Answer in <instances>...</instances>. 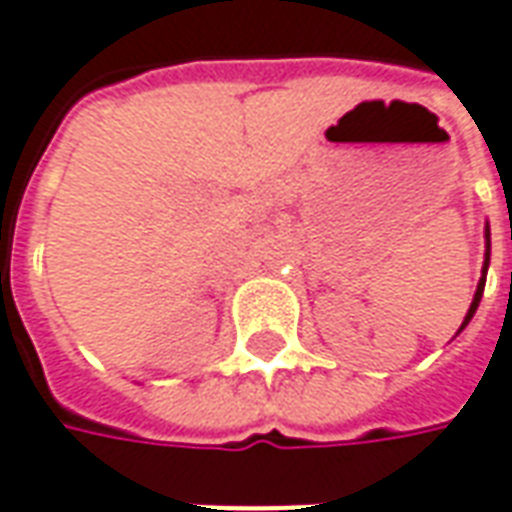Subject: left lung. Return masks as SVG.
I'll use <instances>...</instances> for the list:
<instances>
[{
	"mask_svg": "<svg viewBox=\"0 0 512 512\" xmlns=\"http://www.w3.org/2000/svg\"><path fill=\"white\" fill-rule=\"evenodd\" d=\"M488 263H491V230H485V266H482V277L477 282V293H474V302L468 307L466 318H463V324H460V330H466V324L471 321V316L477 313V307H480V299H482V291H485V277H488ZM457 330V332H460Z\"/></svg>",
	"mask_w": 512,
	"mask_h": 512,
	"instance_id": "8db88e82",
	"label": "left lung"
}]
</instances>
